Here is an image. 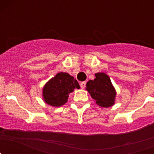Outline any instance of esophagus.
Returning <instances> with one entry per match:
<instances>
[{"label": "esophagus", "mask_w": 154, "mask_h": 154, "mask_svg": "<svg viewBox=\"0 0 154 154\" xmlns=\"http://www.w3.org/2000/svg\"><path fill=\"white\" fill-rule=\"evenodd\" d=\"M85 84H86V82H81V83H80V86H81L82 89H85Z\"/></svg>", "instance_id": "1"}]
</instances>
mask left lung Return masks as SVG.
<instances>
[{
	"mask_svg": "<svg viewBox=\"0 0 154 154\" xmlns=\"http://www.w3.org/2000/svg\"><path fill=\"white\" fill-rule=\"evenodd\" d=\"M95 75V79L88 81L85 89L98 106L103 108L112 106L115 104L116 91L109 77L104 72L96 73Z\"/></svg>",
	"mask_w": 154,
	"mask_h": 154,
	"instance_id": "obj_1",
	"label": "left lung"
}]
</instances>
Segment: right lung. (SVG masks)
<instances>
[{"label": "right lung", "mask_w": 154, "mask_h": 154, "mask_svg": "<svg viewBox=\"0 0 154 154\" xmlns=\"http://www.w3.org/2000/svg\"><path fill=\"white\" fill-rule=\"evenodd\" d=\"M80 89L78 81L67 72H58L42 88V98L48 105L59 107L67 103L69 94Z\"/></svg>", "instance_id": "1"}]
</instances>
